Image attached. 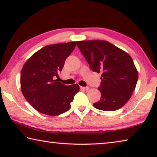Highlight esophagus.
<instances>
[{"instance_id": "obj_1", "label": "esophagus", "mask_w": 157, "mask_h": 157, "mask_svg": "<svg viewBox=\"0 0 157 157\" xmlns=\"http://www.w3.org/2000/svg\"><path fill=\"white\" fill-rule=\"evenodd\" d=\"M82 90H85V91H87V90H89V89H90V87H89V86H81L80 87Z\"/></svg>"}]
</instances>
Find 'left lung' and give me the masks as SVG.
<instances>
[{"label":"left lung","mask_w":157,"mask_h":157,"mask_svg":"<svg viewBox=\"0 0 157 157\" xmlns=\"http://www.w3.org/2000/svg\"><path fill=\"white\" fill-rule=\"evenodd\" d=\"M76 44L91 69L101 74L98 88L101 97L94 106L106 111L121 109L130 99L138 79L132 58L107 41H79Z\"/></svg>","instance_id":"8db88e82"}]
</instances>
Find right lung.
<instances>
[{
    "mask_svg": "<svg viewBox=\"0 0 157 157\" xmlns=\"http://www.w3.org/2000/svg\"><path fill=\"white\" fill-rule=\"evenodd\" d=\"M76 46L75 41L46 46L34 53L22 67L21 90L27 101L37 111L48 116H58L71 108L78 85L60 83L58 72Z\"/></svg>",
    "mask_w": 157,
    "mask_h": 157,
    "instance_id": "right-lung-1",
    "label": "right lung"
}]
</instances>
